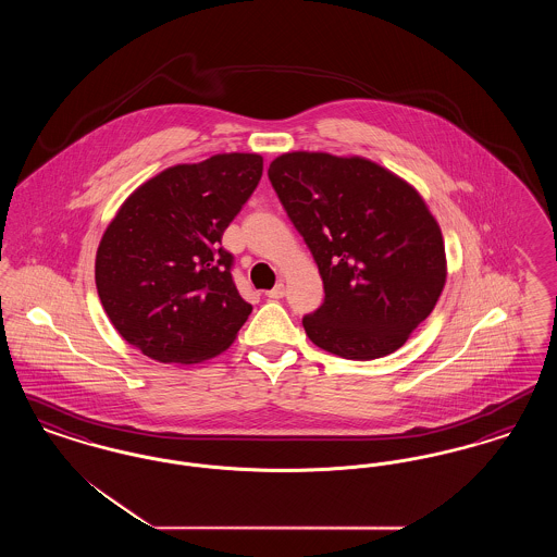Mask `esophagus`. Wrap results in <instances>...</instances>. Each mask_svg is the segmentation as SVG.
<instances>
[{
  "label": "esophagus",
  "mask_w": 557,
  "mask_h": 557,
  "mask_svg": "<svg viewBox=\"0 0 557 557\" xmlns=\"http://www.w3.org/2000/svg\"><path fill=\"white\" fill-rule=\"evenodd\" d=\"M265 294H267V298H273V300H275V298H282V296H284V294H286V288H284V284H282V282H280V284H277V286H275V288H271V290H267Z\"/></svg>",
  "instance_id": "obj_1"
}]
</instances>
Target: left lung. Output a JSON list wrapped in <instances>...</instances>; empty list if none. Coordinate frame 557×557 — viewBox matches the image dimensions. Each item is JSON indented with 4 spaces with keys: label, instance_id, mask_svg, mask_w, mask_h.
I'll list each match as a JSON object with an SVG mask.
<instances>
[{
    "label": "left lung",
    "instance_id": "left-lung-1",
    "mask_svg": "<svg viewBox=\"0 0 557 557\" xmlns=\"http://www.w3.org/2000/svg\"><path fill=\"white\" fill-rule=\"evenodd\" d=\"M267 173L323 280V305L302 318L309 341L355 361L395 352L447 282L420 191L377 162L327 152H286Z\"/></svg>",
    "mask_w": 557,
    "mask_h": 557
}]
</instances>
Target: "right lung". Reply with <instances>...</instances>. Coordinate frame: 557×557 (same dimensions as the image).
<instances>
[{
	"mask_svg": "<svg viewBox=\"0 0 557 557\" xmlns=\"http://www.w3.org/2000/svg\"><path fill=\"white\" fill-rule=\"evenodd\" d=\"M263 157L175 164L137 187L108 223L96 286L114 330L160 363H200L236 341L252 307L221 236L259 186Z\"/></svg>",
	"mask_w": 557,
	"mask_h": 557,
	"instance_id": "1",
	"label": "right lung"
}]
</instances>
